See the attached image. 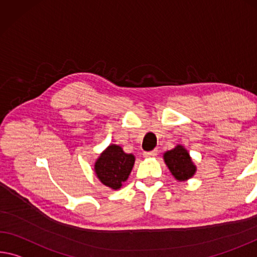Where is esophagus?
Returning <instances> with one entry per match:
<instances>
[{"instance_id":"34e87169","label":"esophagus","mask_w":257,"mask_h":257,"mask_svg":"<svg viewBox=\"0 0 257 257\" xmlns=\"http://www.w3.org/2000/svg\"><path fill=\"white\" fill-rule=\"evenodd\" d=\"M158 154V150H153L151 152H144V158H154Z\"/></svg>"}]
</instances>
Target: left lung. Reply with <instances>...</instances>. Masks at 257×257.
I'll return each instance as SVG.
<instances>
[{
  "label": "left lung",
  "instance_id": "obj_1",
  "mask_svg": "<svg viewBox=\"0 0 257 257\" xmlns=\"http://www.w3.org/2000/svg\"><path fill=\"white\" fill-rule=\"evenodd\" d=\"M164 161L175 180L178 182H186L192 178L197 172V166L192 161L190 153L181 144L176 145L172 150L166 151L164 153Z\"/></svg>",
  "mask_w": 257,
  "mask_h": 257
}]
</instances>
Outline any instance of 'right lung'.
Here are the masks:
<instances>
[{"label":"right lung","instance_id":"add662e5","mask_svg":"<svg viewBox=\"0 0 257 257\" xmlns=\"http://www.w3.org/2000/svg\"><path fill=\"white\" fill-rule=\"evenodd\" d=\"M134 165L135 156L133 153H125L120 145L109 144L96 159L93 172L101 184L119 190L128 180Z\"/></svg>","mask_w":257,"mask_h":257}]
</instances>
